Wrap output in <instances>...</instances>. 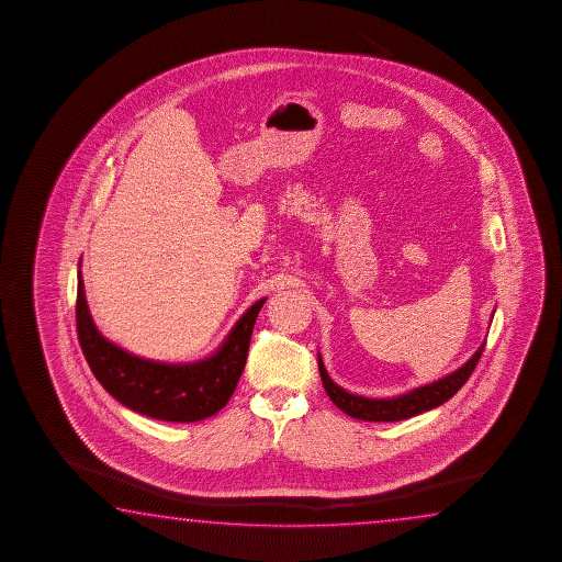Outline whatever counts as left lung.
<instances>
[{
	"label": "left lung",
	"mask_w": 562,
	"mask_h": 562,
	"mask_svg": "<svg viewBox=\"0 0 562 562\" xmlns=\"http://www.w3.org/2000/svg\"><path fill=\"white\" fill-rule=\"evenodd\" d=\"M484 346L485 342L477 348V352L462 368L448 373L447 378L432 381L428 385H420V387H415L409 393H403L397 397H387V400H370V397L353 395V393L342 390L340 385H336L330 380L321 356H318V370H321V380H323L328 397L346 415H350L353 419L373 420V423H393V420L409 419L425 411L435 409L445 401L450 400L472 375L480 356L484 352Z\"/></svg>",
	"instance_id": "obj_1"
}]
</instances>
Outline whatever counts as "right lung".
<instances>
[{"mask_svg": "<svg viewBox=\"0 0 562 562\" xmlns=\"http://www.w3.org/2000/svg\"><path fill=\"white\" fill-rule=\"evenodd\" d=\"M263 303L266 299L249 306L210 358L194 363L153 362L125 352L100 334L86 305L78 271V342L95 380L122 405L151 419L196 423L218 413L236 391Z\"/></svg>", "mask_w": 562, "mask_h": 562, "instance_id": "1", "label": "right lung"}]
</instances>
